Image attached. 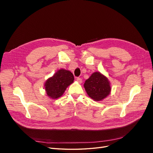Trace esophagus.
<instances>
[{"label": "esophagus", "instance_id": "1", "mask_svg": "<svg viewBox=\"0 0 153 153\" xmlns=\"http://www.w3.org/2000/svg\"><path fill=\"white\" fill-rule=\"evenodd\" d=\"M76 81H77L78 83H82V78H79V77H77V78H76Z\"/></svg>", "mask_w": 153, "mask_h": 153}]
</instances>
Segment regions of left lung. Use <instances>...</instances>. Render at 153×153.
<instances>
[{
    "mask_svg": "<svg viewBox=\"0 0 153 153\" xmlns=\"http://www.w3.org/2000/svg\"><path fill=\"white\" fill-rule=\"evenodd\" d=\"M84 87L87 94L95 101H101L105 98L111 90L108 79L99 72L92 74L86 80Z\"/></svg>",
    "mask_w": 153,
    "mask_h": 153,
    "instance_id": "1",
    "label": "left lung"
}]
</instances>
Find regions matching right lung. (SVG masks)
Returning <instances> with one entry per match:
<instances>
[{
    "instance_id": "add662e5",
    "label": "right lung",
    "mask_w": 153,
    "mask_h": 153,
    "mask_svg": "<svg viewBox=\"0 0 153 153\" xmlns=\"http://www.w3.org/2000/svg\"><path fill=\"white\" fill-rule=\"evenodd\" d=\"M73 80L74 76L71 71L63 69H59L45 83V87L47 95L52 99L59 98Z\"/></svg>"
}]
</instances>
